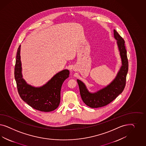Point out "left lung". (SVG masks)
Wrapping results in <instances>:
<instances>
[{
    "label": "left lung",
    "mask_w": 146,
    "mask_h": 146,
    "mask_svg": "<svg viewBox=\"0 0 146 146\" xmlns=\"http://www.w3.org/2000/svg\"><path fill=\"white\" fill-rule=\"evenodd\" d=\"M114 37L117 43L121 59L122 65L117 75L110 84L96 93H90L86 85L80 80H77L79 87L80 93L83 102L92 108L106 106L113 101L123 92L126 84V75L128 70V62L127 51L125 46L124 39L114 29Z\"/></svg>",
    "instance_id": "obj_1"
}]
</instances>
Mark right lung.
<instances>
[{
    "mask_svg": "<svg viewBox=\"0 0 146 146\" xmlns=\"http://www.w3.org/2000/svg\"><path fill=\"white\" fill-rule=\"evenodd\" d=\"M20 48H18L14 68V77L18 93L22 100L37 110L50 112L57 108L60 102V90L64 81L69 77L70 71L64 70L54 75L43 86L35 87L22 78Z\"/></svg>",
    "mask_w": 146,
    "mask_h": 146,
    "instance_id": "obj_1",
    "label": "right lung"
}]
</instances>
